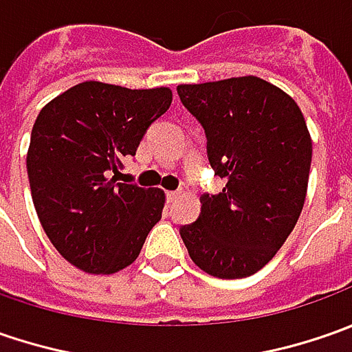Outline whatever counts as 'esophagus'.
I'll use <instances>...</instances> for the list:
<instances>
[{"instance_id": "esophagus-1", "label": "esophagus", "mask_w": 352, "mask_h": 352, "mask_svg": "<svg viewBox=\"0 0 352 352\" xmlns=\"http://www.w3.org/2000/svg\"><path fill=\"white\" fill-rule=\"evenodd\" d=\"M166 196H168V201H176L178 197L182 196V192H180V190H172V192H168Z\"/></svg>"}]
</instances>
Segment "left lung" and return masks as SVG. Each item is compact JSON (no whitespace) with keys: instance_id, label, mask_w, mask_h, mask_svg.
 I'll return each mask as SVG.
<instances>
[{"instance_id":"left-lung-1","label":"left lung","mask_w":352,"mask_h":352,"mask_svg":"<svg viewBox=\"0 0 352 352\" xmlns=\"http://www.w3.org/2000/svg\"><path fill=\"white\" fill-rule=\"evenodd\" d=\"M186 109L206 129L219 194L199 197L180 229L190 258L215 278H247L270 263L304 210L311 137L286 91L256 76L180 84Z\"/></svg>"}]
</instances>
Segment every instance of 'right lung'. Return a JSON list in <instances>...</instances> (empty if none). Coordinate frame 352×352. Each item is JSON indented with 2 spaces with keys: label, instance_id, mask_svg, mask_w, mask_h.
<instances>
[{
  "label": "right lung",
  "instance_id": "1",
  "mask_svg": "<svg viewBox=\"0 0 352 352\" xmlns=\"http://www.w3.org/2000/svg\"><path fill=\"white\" fill-rule=\"evenodd\" d=\"M170 103V88L88 80L38 111L27 151L31 196L50 243L76 268L88 274L127 268L160 221L164 192L117 176Z\"/></svg>",
  "mask_w": 352,
  "mask_h": 352
}]
</instances>
